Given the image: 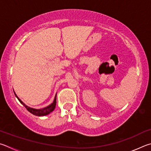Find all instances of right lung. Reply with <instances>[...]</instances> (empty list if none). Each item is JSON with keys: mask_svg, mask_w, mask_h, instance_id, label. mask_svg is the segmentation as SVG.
Returning a JSON list of instances; mask_svg holds the SVG:
<instances>
[{"mask_svg": "<svg viewBox=\"0 0 151 151\" xmlns=\"http://www.w3.org/2000/svg\"><path fill=\"white\" fill-rule=\"evenodd\" d=\"M15 94V93H14ZM16 97H17L18 99L19 100V101L24 106L26 107V109H27L29 112L31 113L32 114H33L34 115H36V116H44V115H48L49 113H50L51 112H52L54 110L55 107V105H56V96H55L54 100V102L52 103L51 105H50L49 106H47L45 108H43V109H32V108H30L28 106H26V105L24 104V103L21 101V100L18 98V96L17 95L15 94Z\"/></svg>", "mask_w": 151, "mask_h": 151, "instance_id": "1", "label": "right lung"}]
</instances>
